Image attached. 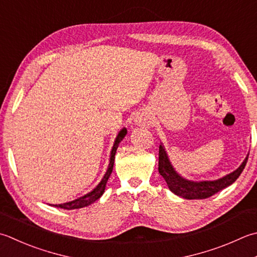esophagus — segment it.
Wrapping results in <instances>:
<instances>
[{
	"instance_id": "34e87169",
	"label": "esophagus",
	"mask_w": 257,
	"mask_h": 257,
	"mask_svg": "<svg viewBox=\"0 0 257 257\" xmlns=\"http://www.w3.org/2000/svg\"><path fill=\"white\" fill-rule=\"evenodd\" d=\"M138 122L142 125H144V127H148V125L150 124V121H148L147 119H142V120H139Z\"/></svg>"
}]
</instances>
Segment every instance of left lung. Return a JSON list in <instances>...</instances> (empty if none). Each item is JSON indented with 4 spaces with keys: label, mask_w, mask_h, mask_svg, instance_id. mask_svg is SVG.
Segmentation results:
<instances>
[{
    "label": "left lung",
    "mask_w": 257,
    "mask_h": 257,
    "mask_svg": "<svg viewBox=\"0 0 257 257\" xmlns=\"http://www.w3.org/2000/svg\"><path fill=\"white\" fill-rule=\"evenodd\" d=\"M248 156L245 158L243 164L229 175L225 177L214 180V182H190V180L184 179L183 177L175 172L173 166L170 165L167 154L165 152V148L162 145L159 146V163L158 170L159 174L163 176L164 179L167 183L169 189L174 194L186 199H205L216 193L232 185L236 179L239 177V175L245 168L247 163Z\"/></svg>",
    "instance_id": "8db88e82"
}]
</instances>
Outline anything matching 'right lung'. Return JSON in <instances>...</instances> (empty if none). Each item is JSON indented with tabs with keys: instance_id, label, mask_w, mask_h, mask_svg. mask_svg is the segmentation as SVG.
Here are the masks:
<instances>
[{
	"instance_id": "right-lung-1",
	"label": "right lung",
	"mask_w": 257,
	"mask_h": 257,
	"mask_svg": "<svg viewBox=\"0 0 257 257\" xmlns=\"http://www.w3.org/2000/svg\"><path fill=\"white\" fill-rule=\"evenodd\" d=\"M125 134H127V130L123 128L121 132L118 134L117 138H115V142L113 144V147H112V150H111V157H110V163H109V167L107 169V173L104 174L102 180H101V182H100V184L97 186V187H95L91 193L84 195V196H82V197H80L78 199H74V200H72V202L64 203V204H59V205H53V206H55V207H60V208H62V209H68V210H70V209H77V208L85 207V206H88L90 204L94 203L95 200L101 197L103 192H104L105 184H107L108 179L110 177V175H111V173H112L115 152H117V148H118V146H119V143L123 139Z\"/></svg>"
}]
</instances>
